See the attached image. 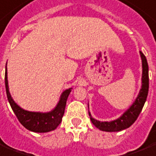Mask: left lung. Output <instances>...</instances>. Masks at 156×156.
<instances>
[{
  "instance_id": "obj_1",
  "label": "left lung",
  "mask_w": 156,
  "mask_h": 156,
  "mask_svg": "<svg viewBox=\"0 0 156 156\" xmlns=\"http://www.w3.org/2000/svg\"><path fill=\"white\" fill-rule=\"evenodd\" d=\"M140 55L142 61V85L138 94V97H136V101L132 106L123 114L120 118L118 119L111 122H101L91 117V114L89 113V116L91 119V123L96 126L100 130L105 132H119L129 128L133 123L136 120V119L140 115L144 104L147 101L148 90H149V73H148V64L144 54L140 51Z\"/></svg>"
}]
</instances>
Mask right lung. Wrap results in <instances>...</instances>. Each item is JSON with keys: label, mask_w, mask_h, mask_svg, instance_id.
Returning <instances> with one entry per match:
<instances>
[{"label": "right lung", "mask_w": 156, "mask_h": 156, "mask_svg": "<svg viewBox=\"0 0 156 156\" xmlns=\"http://www.w3.org/2000/svg\"><path fill=\"white\" fill-rule=\"evenodd\" d=\"M5 90L9 105L12 110L15 112L16 117L24 128L35 133H47L55 130L62 121L63 115L65 114V105L68 97L69 95L71 88L65 90L60 97L59 103L54 110L48 113L30 112L23 110L15 103L9 94L8 87V80H7V69L5 68Z\"/></svg>", "instance_id": "1"}]
</instances>
